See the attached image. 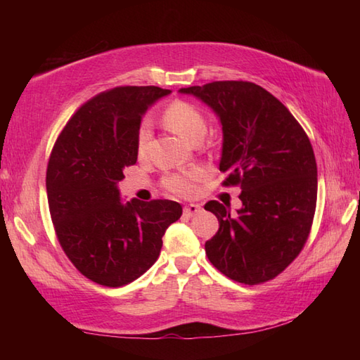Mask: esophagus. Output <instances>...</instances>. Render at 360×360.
<instances>
[{"label": "esophagus", "instance_id": "1", "mask_svg": "<svg viewBox=\"0 0 360 360\" xmlns=\"http://www.w3.org/2000/svg\"><path fill=\"white\" fill-rule=\"evenodd\" d=\"M200 212H201V205H198V204H187L184 207V215L188 218L196 215V213H200Z\"/></svg>", "mask_w": 360, "mask_h": 360}]
</instances>
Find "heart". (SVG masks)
Here are the masks:
<instances>
[{"label":"heart","instance_id":"1","mask_svg":"<svg viewBox=\"0 0 360 360\" xmlns=\"http://www.w3.org/2000/svg\"><path fill=\"white\" fill-rule=\"evenodd\" d=\"M164 124L173 133L188 143L201 142L207 133V122L195 106L186 102H174L164 112ZM150 141L148 125H142L137 136V153L145 155ZM200 170H192L184 174H172L165 179V187L179 196H188L195 192V181L200 179Z\"/></svg>","mask_w":360,"mask_h":360}]
</instances>
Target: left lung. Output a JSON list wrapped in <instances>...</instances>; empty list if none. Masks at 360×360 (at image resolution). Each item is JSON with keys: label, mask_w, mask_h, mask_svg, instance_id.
<instances>
[{"label": "left lung", "mask_w": 360, "mask_h": 360, "mask_svg": "<svg viewBox=\"0 0 360 360\" xmlns=\"http://www.w3.org/2000/svg\"><path fill=\"white\" fill-rule=\"evenodd\" d=\"M215 112L223 129L219 172L240 184L241 209L209 201L219 229L205 243L210 263L229 278L258 285L300 254L317 201V164L303 128L278 98L250 82L179 89Z\"/></svg>", "instance_id": "1"}]
</instances>
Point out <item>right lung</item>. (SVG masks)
<instances>
[{
    "label": "right lung",
    "instance_id": "obj_1",
    "mask_svg": "<svg viewBox=\"0 0 360 360\" xmlns=\"http://www.w3.org/2000/svg\"><path fill=\"white\" fill-rule=\"evenodd\" d=\"M170 89L120 86L91 98L51 153L46 192L53 227L72 264L98 285L119 288L155 264L162 236L182 215L176 201H122L119 182L137 160L142 116Z\"/></svg>",
    "mask_w": 360,
    "mask_h": 360
}]
</instances>
